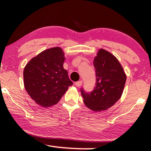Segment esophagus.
I'll return each instance as SVG.
<instances>
[{"label":"esophagus","instance_id":"1","mask_svg":"<svg viewBox=\"0 0 151 151\" xmlns=\"http://www.w3.org/2000/svg\"><path fill=\"white\" fill-rule=\"evenodd\" d=\"M82 84V81H78L77 82H75V85L77 86V87H79V86H81Z\"/></svg>","mask_w":151,"mask_h":151}]
</instances>
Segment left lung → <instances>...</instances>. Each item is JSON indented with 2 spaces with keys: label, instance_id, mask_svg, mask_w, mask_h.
I'll return each mask as SVG.
<instances>
[{
  "label": "left lung",
  "instance_id": "obj_1",
  "mask_svg": "<svg viewBox=\"0 0 151 151\" xmlns=\"http://www.w3.org/2000/svg\"><path fill=\"white\" fill-rule=\"evenodd\" d=\"M96 84L91 92L80 89L84 103L93 111L106 110L121 98L126 76L121 64L112 54L100 49L93 60Z\"/></svg>",
  "mask_w": 151,
  "mask_h": 151
}]
</instances>
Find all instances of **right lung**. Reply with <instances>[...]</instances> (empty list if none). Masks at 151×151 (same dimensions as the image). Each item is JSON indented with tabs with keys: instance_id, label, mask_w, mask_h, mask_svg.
<instances>
[{
	"instance_id": "1",
	"label": "right lung",
	"mask_w": 151,
	"mask_h": 151,
	"mask_svg": "<svg viewBox=\"0 0 151 151\" xmlns=\"http://www.w3.org/2000/svg\"><path fill=\"white\" fill-rule=\"evenodd\" d=\"M65 55L61 48L46 50L32 58L23 72L24 85L30 97L42 107L58 104L73 84L63 68Z\"/></svg>"
}]
</instances>
